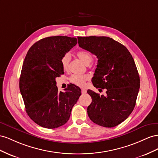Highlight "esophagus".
I'll return each mask as SVG.
<instances>
[{"instance_id": "obj_1", "label": "esophagus", "mask_w": 158, "mask_h": 158, "mask_svg": "<svg viewBox=\"0 0 158 158\" xmlns=\"http://www.w3.org/2000/svg\"><path fill=\"white\" fill-rule=\"evenodd\" d=\"M81 93H82V94H85L87 93V91L84 89H81Z\"/></svg>"}]
</instances>
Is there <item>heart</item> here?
<instances>
[{
    "mask_svg": "<svg viewBox=\"0 0 158 158\" xmlns=\"http://www.w3.org/2000/svg\"><path fill=\"white\" fill-rule=\"evenodd\" d=\"M77 56L79 60H81L85 65H89L91 64L93 60V56L91 52L86 50L79 51L77 53ZM71 57L69 53H65L62 56L61 59V65L62 68L64 70H67L69 69V63ZM89 77L87 75H72L69 81L70 82L73 83L77 86L82 87L84 85L85 82L88 80Z\"/></svg>",
    "mask_w": 158,
    "mask_h": 158,
    "instance_id": "heart-1",
    "label": "heart"
}]
</instances>
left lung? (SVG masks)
I'll return each instance as SVG.
<instances>
[{
	"instance_id": "8db88e82",
	"label": "left lung",
	"mask_w": 158,
	"mask_h": 158,
	"mask_svg": "<svg viewBox=\"0 0 158 158\" xmlns=\"http://www.w3.org/2000/svg\"><path fill=\"white\" fill-rule=\"evenodd\" d=\"M79 47L98 58L92 83L105 95L91 90L87 93L92 102L88 116L94 123L112 128L132 113L139 89V77L131 54L123 44L106 36L77 37Z\"/></svg>"
}]
</instances>
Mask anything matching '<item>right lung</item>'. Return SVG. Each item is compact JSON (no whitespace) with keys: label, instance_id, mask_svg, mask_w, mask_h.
Returning <instances> with one entry per match:
<instances>
[{"label":"right lung","instance_id":"right-lung-1","mask_svg":"<svg viewBox=\"0 0 158 158\" xmlns=\"http://www.w3.org/2000/svg\"><path fill=\"white\" fill-rule=\"evenodd\" d=\"M77 43L76 38H45L33 44L25 57L20 91L26 113L40 127L52 129L65 124L81 94L75 85L65 89V92L58 91L56 81V77L64 73L62 56Z\"/></svg>","mask_w":158,"mask_h":158}]
</instances>
